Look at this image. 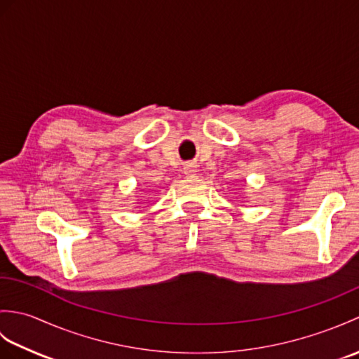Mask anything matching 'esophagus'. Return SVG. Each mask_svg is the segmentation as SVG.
<instances>
[{"label": "esophagus", "instance_id": "obj_1", "mask_svg": "<svg viewBox=\"0 0 359 359\" xmlns=\"http://www.w3.org/2000/svg\"><path fill=\"white\" fill-rule=\"evenodd\" d=\"M184 171L187 175H194L197 172V166L194 163H188V165H185Z\"/></svg>", "mask_w": 359, "mask_h": 359}]
</instances>
